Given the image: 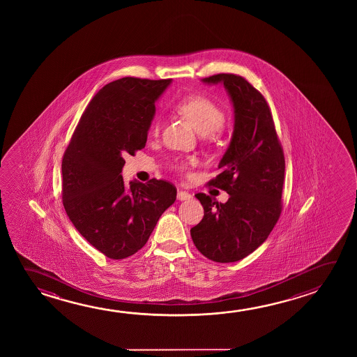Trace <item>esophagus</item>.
Wrapping results in <instances>:
<instances>
[{"instance_id": "34e87169", "label": "esophagus", "mask_w": 357, "mask_h": 357, "mask_svg": "<svg viewBox=\"0 0 357 357\" xmlns=\"http://www.w3.org/2000/svg\"><path fill=\"white\" fill-rule=\"evenodd\" d=\"M176 197H178L179 200H189V199L192 198V194L187 192V190H179Z\"/></svg>"}]
</instances>
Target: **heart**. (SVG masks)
<instances>
[{"mask_svg": "<svg viewBox=\"0 0 357 357\" xmlns=\"http://www.w3.org/2000/svg\"><path fill=\"white\" fill-rule=\"evenodd\" d=\"M176 111L192 123L200 135H211L222 128L225 122V113L220 105L211 97L204 94H190L181 98L176 105ZM160 119L154 118L151 123V133L158 135ZM176 169L184 170L187 164L176 162L173 165Z\"/></svg>", "mask_w": 357, "mask_h": 357, "instance_id": "b5f03b06", "label": "heart"}]
</instances>
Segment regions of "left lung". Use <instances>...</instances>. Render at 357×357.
Wrapping results in <instances>:
<instances>
[{"mask_svg":"<svg viewBox=\"0 0 357 357\" xmlns=\"http://www.w3.org/2000/svg\"><path fill=\"white\" fill-rule=\"evenodd\" d=\"M203 82H222L234 107V132L209 185L230 195L225 204L195 194L204 208L190 229L194 245L216 263H234L268 239L282 211L285 158L263 94L244 77L219 73Z\"/></svg>","mask_w":357,"mask_h":357,"instance_id":"obj_1","label":"left lung"}]
</instances>
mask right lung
I'll return each mask as SVG.
<instances>
[{
	"label": "right lung",
	"instance_id": "1",
	"mask_svg": "<svg viewBox=\"0 0 357 357\" xmlns=\"http://www.w3.org/2000/svg\"><path fill=\"white\" fill-rule=\"evenodd\" d=\"M170 79L124 77L100 89L77 124L62 159V202L75 228L114 260L146 245L176 188L153 178L123 181L124 154L146 146L155 100Z\"/></svg>",
	"mask_w": 357,
	"mask_h": 357
}]
</instances>
